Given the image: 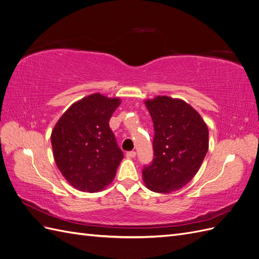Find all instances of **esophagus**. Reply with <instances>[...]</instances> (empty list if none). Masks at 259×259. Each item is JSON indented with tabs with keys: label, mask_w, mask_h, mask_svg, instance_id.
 <instances>
[{
	"label": "esophagus",
	"mask_w": 259,
	"mask_h": 259,
	"mask_svg": "<svg viewBox=\"0 0 259 259\" xmlns=\"http://www.w3.org/2000/svg\"><path fill=\"white\" fill-rule=\"evenodd\" d=\"M126 156H127V158H135V156H136V152L135 151H128L127 153H126Z\"/></svg>",
	"instance_id": "obj_1"
}]
</instances>
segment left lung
<instances>
[{
  "instance_id": "left-lung-1",
  "label": "left lung",
  "mask_w": 259,
  "mask_h": 259,
  "mask_svg": "<svg viewBox=\"0 0 259 259\" xmlns=\"http://www.w3.org/2000/svg\"><path fill=\"white\" fill-rule=\"evenodd\" d=\"M154 126V159L143 170L148 189L169 193L185 187L200 169L208 150V128L183 99L156 96L145 100Z\"/></svg>"
}]
</instances>
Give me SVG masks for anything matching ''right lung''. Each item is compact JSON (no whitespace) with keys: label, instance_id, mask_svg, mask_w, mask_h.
Segmentation results:
<instances>
[{"label":"right lung","instance_id":"right-lung-1","mask_svg":"<svg viewBox=\"0 0 259 259\" xmlns=\"http://www.w3.org/2000/svg\"><path fill=\"white\" fill-rule=\"evenodd\" d=\"M121 99L92 94L70 106L52 131L54 159L75 189L98 192L113 180L123 159L109 126Z\"/></svg>","mask_w":259,"mask_h":259}]
</instances>
